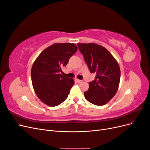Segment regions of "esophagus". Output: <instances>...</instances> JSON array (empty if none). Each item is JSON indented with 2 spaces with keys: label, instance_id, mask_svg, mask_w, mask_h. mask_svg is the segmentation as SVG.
Instances as JSON below:
<instances>
[{
  "label": "esophagus",
  "instance_id": "obj_1",
  "mask_svg": "<svg viewBox=\"0 0 150 150\" xmlns=\"http://www.w3.org/2000/svg\"><path fill=\"white\" fill-rule=\"evenodd\" d=\"M76 80H77V81H78V83H82L83 82L82 80H80V79H77Z\"/></svg>",
  "mask_w": 150,
  "mask_h": 150
}]
</instances>
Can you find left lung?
Listing matches in <instances>:
<instances>
[{
    "label": "left lung",
    "mask_w": 150,
    "mask_h": 150,
    "mask_svg": "<svg viewBox=\"0 0 150 150\" xmlns=\"http://www.w3.org/2000/svg\"><path fill=\"white\" fill-rule=\"evenodd\" d=\"M89 69L96 74L84 93L86 100L97 106L108 103L118 89L121 71L118 63L103 46L95 43H78Z\"/></svg>",
    "instance_id": "1"
}]
</instances>
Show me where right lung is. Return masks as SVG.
Here are the masks:
<instances>
[{"instance_id":"obj_1","label":"right lung","mask_w":150,"mask_h":150,"mask_svg":"<svg viewBox=\"0 0 150 150\" xmlns=\"http://www.w3.org/2000/svg\"><path fill=\"white\" fill-rule=\"evenodd\" d=\"M77 51L73 43H55L45 49L34 62L32 84L36 95L46 105L56 106L67 99L74 81L62 76L61 67Z\"/></svg>"}]
</instances>
